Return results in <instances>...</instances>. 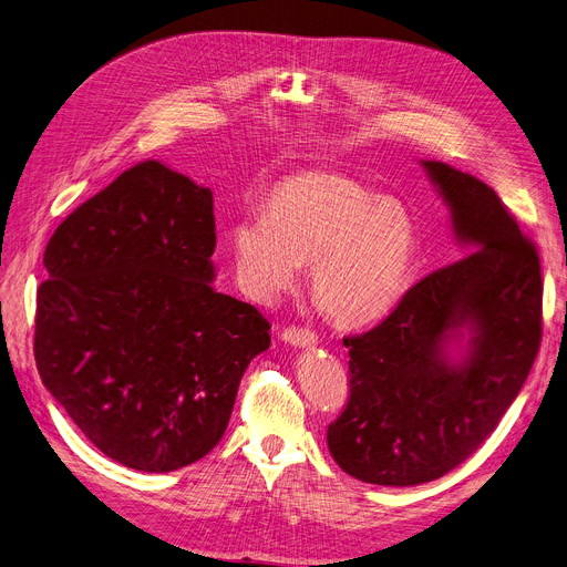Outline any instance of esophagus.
Segmentation results:
<instances>
[{
	"mask_svg": "<svg viewBox=\"0 0 567 567\" xmlns=\"http://www.w3.org/2000/svg\"><path fill=\"white\" fill-rule=\"evenodd\" d=\"M280 338L293 347H312L317 344V333L310 329H301V326H287L282 329Z\"/></svg>",
	"mask_w": 567,
	"mask_h": 567,
	"instance_id": "esophagus-1",
	"label": "esophagus"
}]
</instances>
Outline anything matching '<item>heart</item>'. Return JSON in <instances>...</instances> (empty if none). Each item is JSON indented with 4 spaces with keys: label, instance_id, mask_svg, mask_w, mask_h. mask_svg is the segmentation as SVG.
<instances>
[{
    "label": "heart",
    "instance_id": "b5f03b06",
    "mask_svg": "<svg viewBox=\"0 0 567 567\" xmlns=\"http://www.w3.org/2000/svg\"><path fill=\"white\" fill-rule=\"evenodd\" d=\"M227 238L238 282L255 301L271 303L310 264L317 308L344 326L395 308L419 246L402 204L331 169L282 176L266 193L264 212L236 216Z\"/></svg>",
    "mask_w": 567,
    "mask_h": 567
}]
</instances>
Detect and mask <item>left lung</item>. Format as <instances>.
I'll return each instance as SVG.
<instances>
[{"instance_id": "8db88e82", "label": "left lung", "mask_w": 567, "mask_h": 567, "mask_svg": "<svg viewBox=\"0 0 567 567\" xmlns=\"http://www.w3.org/2000/svg\"><path fill=\"white\" fill-rule=\"evenodd\" d=\"M468 255L415 282L374 329L344 338L349 400L329 451L353 478L409 487L441 478L496 430L543 340L540 257L498 195L423 161ZM462 330V364L444 355Z\"/></svg>"}]
</instances>
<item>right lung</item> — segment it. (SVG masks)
Listing matches in <instances>:
<instances>
[{"label":"right lung","mask_w":567,"mask_h":567,"mask_svg":"<svg viewBox=\"0 0 567 567\" xmlns=\"http://www.w3.org/2000/svg\"><path fill=\"white\" fill-rule=\"evenodd\" d=\"M214 195L158 161L89 197L48 241L37 368L101 453L165 473L216 449L271 323L212 287Z\"/></svg>","instance_id":"right-lung-1"}]
</instances>
